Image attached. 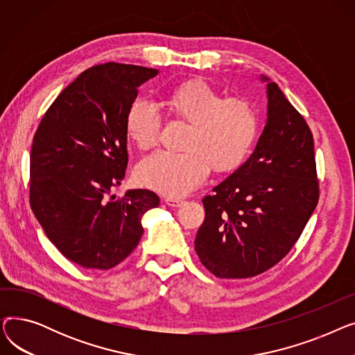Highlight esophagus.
Wrapping results in <instances>:
<instances>
[{
	"mask_svg": "<svg viewBox=\"0 0 355 355\" xmlns=\"http://www.w3.org/2000/svg\"><path fill=\"white\" fill-rule=\"evenodd\" d=\"M164 201H165V204H168V206H171V207H180L184 204V200L173 198V197H166V198H164Z\"/></svg>",
	"mask_w": 355,
	"mask_h": 355,
	"instance_id": "1",
	"label": "esophagus"
}]
</instances>
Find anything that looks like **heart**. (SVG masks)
Listing matches in <instances>:
<instances>
[{
    "label": "heart",
    "mask_w": 355,
    "mask_h": 355,
    "mask_svg": "<svg viewBox=\"0 0 355 355\" xmlns=\"http://www.w3.org/2000/svg\"><path fill=\"white\" fill-rule=\"evenodd\" d=\"M170 106L191 123L184 141L187 149H159L141 159L135 178L144 187L168 197L187 196L207 180L211 166L232 171L249 157L259 132V115L248 99L226 98L207 83L193 82L171 93ZM125 128L138 148H153L162 128L158 106L148 99L134 101Z\"/></svg>",
    "instance_id": "obj_1"
}]
</instances>
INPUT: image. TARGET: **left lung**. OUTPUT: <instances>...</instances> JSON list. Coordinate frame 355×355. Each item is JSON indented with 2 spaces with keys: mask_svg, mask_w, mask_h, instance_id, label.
I'll use <instances>...</instances> for the list:
<instances>
[{
  "mask_svg": "<svg viewBox=\"0 0 355 355\" xmlns=\"http://www.w3.org/2000/svg\"><path fill=\"white\" fill-rule=\"evenodd\" d=\"M268 99L254 153L202 198L196 252L220 279L253 277L281 262L320 200L311 128L275 82Z\"/></svg>",
  "mask_w": 355,
  "mask_h": 355,
  "instance_id": "8db88e82",
  "label": "left lung"
}]
</instances>
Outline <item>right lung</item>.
I'll list each match as a JSON object with an SVG mask.
<instances>
[{
    "instance_id": "add662e5",
    "label": "right lung",
    "mask_w": 355,
    "mask_h": 355,
    "mask_svg": "<svg viewBox=\"0 0 355 355\" xmlns=\"http://www.w3.org/2000/svg\"><path fill=\"white\" fill-rule=\"evenodd\" d=\"M157 69L103 63L54 99L30 154V206L59 252L86 269L109 270L138 246L141 218L159 206L149 190H112L128 165L126 112Z\"/></svg>"
}]
</instances>
